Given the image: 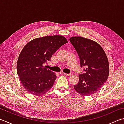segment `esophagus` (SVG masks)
<instances>
[{
    "instance_id": "34e87169",
    "label": "esophagus",
    "mask_w": 124,
    "mask_h": 124,
    "mask_svg": "<svg viewBox=\"0 0 124 124\" xmlns=\"http://www.w3.org/2000/svg\"><path fill=\"white\" fill-rule=\"evenodd\" d=\"M62 74H64V75H65V76H70L71 75V74H70V73L67 74V73H64V72H62Z\"/></svg>"
}]
</instances>
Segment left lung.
Listing matches in <instances>:
<instances>
[{
    "instance_id": "8db88e82",
    "label": "left lung",
    "mask_w": 124,
    "mask_h": 124,
    "mask_svg": "<svg viewBox=\"0 0 124 124\" xmlns=\"http://www.w3.org/2000/svg\"><path fill=\"white\" fill-rule=\"evenodd\" d=\"M70 41L80 58V66H86L84 73L79 76L74 88L82 95L97 92L108 78L109 63L105 52L97 42L81 37H73Z\"/></svg>"
}]
</instances>
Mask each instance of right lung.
Here are the masks:
<instances>
[{
  "mask_svg": "<svg viewBox=\"0 0 124 124\" xmlns=\"http://www.w3.org/2000/svg\"><path fill=\"white\" fill-rule=\"evenodd\" d=\"M67 42L64 37L55 35L36 38L24 46L18 57L17 70L28 92L39 96L52 87L57 76L43 65Z\"/></svg>",
  "mask_w": 124,
  "mask_h": 124,
  "instance_id": "add662e5",
  "label": "right lung"
}]
</instances>
